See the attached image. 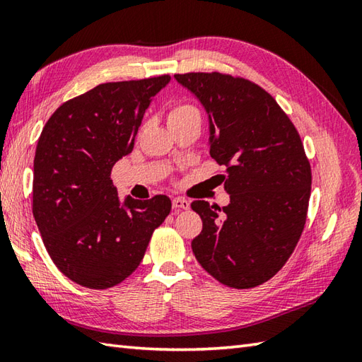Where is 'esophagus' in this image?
<instances>
[{"label":"esophagus","instance_id":"esophagus-1","mask_svg":"<svg viewBox=\"0 0 362 362\" xmlns=\"http://www.w3.org/2000/svg\"><path fill=\"white\" fill-rule=\"evenodd\" d=\"M173 206L175 210H188L189 209V201L183 197H174L173 199Z\"/></svg>","mask_w":362,"mask_h":362}]
</instances>
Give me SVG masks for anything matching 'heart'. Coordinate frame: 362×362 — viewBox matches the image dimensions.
I'll return each mask as SVG.
<instances>
[{
  "mask_svg": "<svg viewBox=\"0 0 362 362\" xmlns=\"http://www.w3.org/2000/svg\"><path fill=\"white\" fill-rule=\"evenodd\" d=\"M189 118H201V112H199L197 107L191 104H175L168 113L169 124H173V122H179V121H185Z\"/></svg>",
  "mask_w": 362,
  "mask_h": 362,
  "instance_id": "obj_1",
  "label": "heart"
}]
</instances>
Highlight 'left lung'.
<instances>
[{"mask_svg":"<svg viewBox=\"0 0 362 362\" xmlns=\"http://www.w3.org/2000/svg\"><path fill=\"white\" fill-rule=\"evenodd\" d=\"M210 118V156L227 168V206L191 204L202 232L191 247L219 283L249 289L271 280L302 236L311 166L296 126L255 82L224 73L175 74Z\"/></svg>","mask_w":362,"mask_h":362,"instance_id":"8db88e82","label":"left lung"}]
</instances>
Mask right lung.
<instances>
[{
	"mask_svg": "<svg viewBox=\"0 0 362 362\" xmlns=\"http://www.w3.org/2000/svg\"><path fill=\"white\" fill-rule=\"evenodd\" d=\"M169 74L99 83L46 121L34 158L33 213L46 250L71 281L107 289L140 266L171 211L166 196L119 201L112 168L132 152L151 99Z\"/></svg>",
	"mask_w": 362,
	"mask_h": 362,
	"instance_id": "1",
	"label": "right lung"
}]
</instances>
